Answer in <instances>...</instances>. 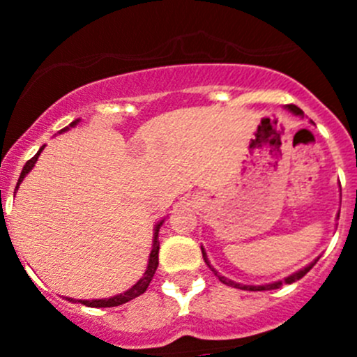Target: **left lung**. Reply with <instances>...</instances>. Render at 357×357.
<instances>
[{
  "instance_id": "obj_1",
  "label": "left lung",
  "mask_w": 357,
  "mask_h": 357,
  "mask_svg": "<svg viewBox=\"0 0 357 357\" xmlns=\"http://www.w3.org/2000/svg\"><path fill=\"white\" fill-rule=\"evenodd\" d=\"M287 109H289L290 112H294L295 115H304V112H302L301 109H298V107H295V105H287ZM202 248V255H204V261H205V264L208 266V268L212 269V273H214L215 276H218L219 278V282L221 283H225V285H228V287H235V289H242V290H250V291H259V290H275V289H280V287L283 285V283H294V282H297V280H301L302 276H305L307 275L309 271H311L312 269V266L316 264V262H318V259H314V261L311 262V264H307L305 266V268H302V269H298L297 273H294V275H290V276H287L285 280H283V282H275V283H269V285H240V283H236V282H233V280H228L226 278V276H221L219 275L218 271H215L214 268H212L211 266V262H208V259H207V254H205V250H204V247H200Z\"/></svg>"
}]
</instances>
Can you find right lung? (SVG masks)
<instances>
[{
    "label": "right lung",
    "mask_w": 357,
    "mask_h": 357,
    "mask_svg": "<svg viewBox=\"0 0 357 357\" xmlns=\"http://www.w3.org/2000/svg\"><path fill=\"white\" fill-rule=\"evenodd\" d=\"M75 122H79V121H74L70 126H75ZM67 129H68V128L62 129V131H67ZM43 149H45V146H41V149H39V152L36 153V155L32 157L31 160L25 162L22 172H20L19 181H17L15 192H17V190H19L20 183H22V179L25 178V174H29V172H31V169L34 167L36 160H38L39 153L43 152ZM162 222H164V221H160V222H158V225L155 226V233H153V245H152V252H150L149 266H146L145 275H143V278H139L138 283H135V285H132L129 290H126L124 294L115 295V297H110V298H95V301H74V298H67V301H70V302H81V304L88 305V307H115V305L126 304V302L132 301V298H136V297H138V295H142L143 291L149 289L150 282H152L153 275H155V271H157V266H158V248H160V245H158V229H160Z\"/></svg>",
    "instance_id": "right-lung-1"
}]
</instances>
